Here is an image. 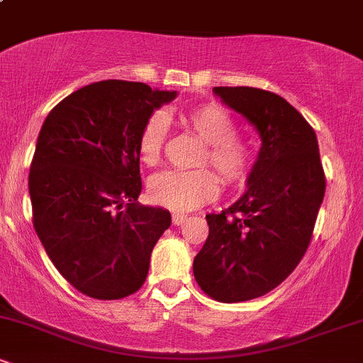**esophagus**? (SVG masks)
<instances>
[{
    "mask_svg": "<svg viewBox=\"0 0 363 363\" xmlns=\"http://www.w3.org/2000/svg\"><path fill=\"white\" fill-rule=\"evenodd\" d=\"M186 218H187V215H184V213H172V223L174 225H181Z\"/></svg>",
    "mask_w": 363,
    "mask_h": 363,
    "instance_id": "34e87169",
    "label": "esophagus"
}]
</instances>
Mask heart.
<instances>
[{
	"instance_id": "heart-1",
	"label": "heart",
	"mask_w": 363,
	"mask_h": 363,
	"mask_svg": "<svg viewBox=\"0 0 363 363\" xmlns=\"http://www.w3.org/2000/svg\"><path fill=\"white\" fill-rule=\"evenodd\" d=\"M182 121L199 140L205 141L199 164L213 165L225 184L244 182L252 169L251 147L235 136V123L218 104H203L186 112ZM167 138V119L155 112L143 124L138 138V153L143 164L155 165ZM218 194V177L208 169L164 170L150 179L148 196L158 206L187 211L205 205Z\"/></svg>"
}]
</instances>
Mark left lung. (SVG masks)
Here are the masks:
<instances>
[{
	"instance_id": "left-lung-1",
	"label": "left lung",
	"mask_w": 363,
	"mask_h": 363,
	"mask_svg": "<svg viewBox=\"0 0 363 363\" xmlns=\"http://www.w3.org/2000/svg\"><path fill=\"white\" fill-rule=\"evenodd\" d=\"M213 91L261 138L247 189L222 213L206 215L210 234L193 262L201 290L232 303L266 295L297 268L311 244L326 177L314 129L285 99L252 86Z\"/></svg>"
}]
</instances>
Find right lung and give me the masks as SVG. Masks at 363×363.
Returning <instances> with one entry per match:
<instances>
[{
  "label": "right lung",
  "instance_id": "obj_1",
  "mask_svg": "<svg viewBox=\"0 0 363 363\" xmlns=\"http://www.w3.org/2000/svg\"><path fill=\"white\" fill-rule=\"evenodd\" d=\"M176 95L140 82H97L62 99L40 128L28 174L32 222L57 272L91 298L138 291L172 222L164 208L138 203V138Z\"/></svg>",
  "mask_w": 363,
  "mask_h": 363
}]
</instances>
